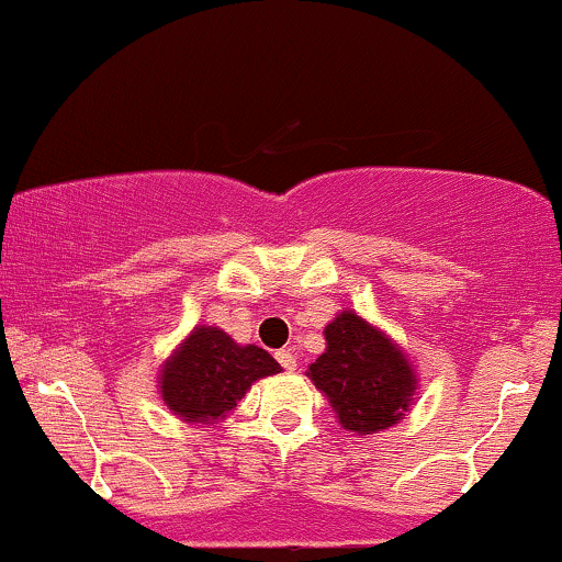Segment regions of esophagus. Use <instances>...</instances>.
Instances as JSON below:
<instances>
[{"mask_svg":"<svg viewBox=\"0 0 562 562\" xmlns=\"http://www.w3.org/2000/svg\"><path fill=\"white\" fill-rule=\"evenodd\" d=\"M276 360L281 362V368L283 371H296V358H294V352L292 349H279V352H276Z\"/></svg>","mask_w":562,"mask_h":562,"instance_id":"1","label":"esophagus"}]
</instances>
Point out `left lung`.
I'll list each match as a JSON object with an SVG mask.
<instances>
[{"label":"left lung","instance_id":"left-lung-1","mask_svg":"<svg viewBox=\"0 0 562 562\" xmlns=\"http://www.w3.org/2000/svg\"><path fill=\"white\" fill-rule=\"evenodd\" d=\"M326 352L310 362L307 379L334 407L345 431L368 437L397 426L418 394V373L386 331L355 310L323 328Z\"/></svg>","mask_w":562,"mask_h":562}]
</instances>
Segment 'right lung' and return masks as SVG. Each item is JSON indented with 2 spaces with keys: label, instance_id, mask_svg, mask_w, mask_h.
<instances>
[{
  "label": "right lung",
  "instance_id": "right-lung-1",
  "mask_svg": "<svg viewBox=\"0 0 562 562\" xmlns=\"http://www.w3.org/2000/svg\"><path fill=\"white\" fill-rule=\"evenodd\" d=\"M281 373L262 347L239 345L217 326L191 328L157 371V389L168 411L187 424L213 426L234 411L255 381Z\"/></svg>",
  "mask_w": 562,
  "mask_h": 562
}]
</instances>
